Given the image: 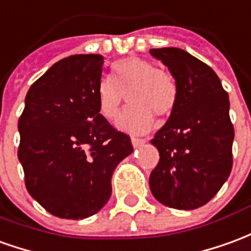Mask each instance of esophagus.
Wrapping results in <instances>:
<instances>
[{"mask_svg": "<svg viewBox=\"0 0 251 251\" xmlns=\"http://www.w3.org/2000/svg\"><path fill=\"white\" fill-rule=\"evenodd\" d=\"M145 143H147V140H145V138H137V137L131 138V144H133V147H134V148L141 147V145Z\"/></svg>", "mask_w": 251, "mask_h": 251, "instance_id": "obj_1", "label": "esophagus"}]
</instances>
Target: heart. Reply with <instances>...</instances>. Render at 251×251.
<instances>
[{
	"label": "heart",
	"instance_id": "obj_1",
	"mask_svg": "<svg viewBox=\"0 0 251 251\" xmlns=\"http://www.w3.org/2000/svg\"><path fill=\"white\" fill-rule=\"evenodd\" d=\"M125 94L130 104L117 125L129 133H145L153 126V115L166 118L173 114L179 100V85L173 73L156 69L143 58L126 57L114 62L110 76L98 84L96 99L103 118L118 117Z\"/></svg>",
	"mask_w": 251,
	"mask_h": 251
}]
</instances>
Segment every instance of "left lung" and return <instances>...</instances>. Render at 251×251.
I'll use <instances>...</instances> for the list:
<instances>
[{"label": "left lung", "mask_w": 251, "mask_h": 251, "mask_svg": "<svg viewBox=\"0 0 251 251\" xmlns=\"http://www.w3.org/2000/svg\"><path fill=\"white\" fill-rule=\"evenodd\" d=\"M179 85V100L151 143L159 163L150 187L159 202L175 209H196L211 201L232 168L234 126L229 100L211 66L175 47L152 49Z\"/></svg>", "instance_id": "8db88e82"}]
</instances>
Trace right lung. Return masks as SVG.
Segmentation results:
<instances>
[{
    "instance_id": "add662e5",
    "label": "right lung",
    "mask_w": 251,
    "mask_h": 251,
    "mask_svg": "<svg viewBox=\"0 0 251 251\" xmlns=\"http://www.w3.org/2000/svg\"><path fill=\"white\" fill-rule=\"evenodd\" d=\"M103 57L54 64L28 89L19 118V160L28 193L61 219H85L111 196L114 170L133 152L130 137L99 113Z\"/></svg>"
}]
</instances>
